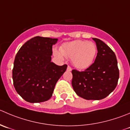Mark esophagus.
Returning a JSON list of instances; mask_svg holds the SVG:
<instances>
[{"label":"esophagus","instance_id":"obj_1","mask_svg":"<svg viewBox=\"0 0 130 130\" xmlns=\"http://www.w3.org/2000/svg\"><path fill=\"white\" fill-rule=\"evenodd\" d=\"M67 70H68V71H71V70H72V68L70 67V66H68L67 67Z\"/></svg>","mask_w":130,"mask_h":130}]
</instances>
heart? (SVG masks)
<instances>
[{
    "label": "heart",
    "mask_w": 130,
    "mask_h": 130,
    "mask_svg": "<svg viewBox=\"0 0 130 130\" xmlns=\"http://www.w3.org/2000/svg\"><path fill=\"white\" fill-rule=\"evenodd\" d=\"M53 53L58 58L62 59L63 56L71 58L75 67L85 69L93 63L97 53V47L93 42L77 40L65 43L60 48V51L54 50Z\"/></svg>",
    "instance_id": "b5f03b06"
}]
</instances>
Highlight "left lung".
Listing matches in <instances>:
<instances>
[{"mask_svg":"<svg viewBox=\"0 0 130 130\" xmlns=\"http://www.w3.org/2000/svg\"><path fill=\"white\" fill-rule=\"evenodd\" d=\"M97 53L94 62L83 72L72 70V85L79 96L86 100H102L116 87L119 72L114 51L102 41L93 38Z\"/></svg>","mask_w":130,"mask_h":130,"instance_id":"1","label":"left lung"}]
</instances>
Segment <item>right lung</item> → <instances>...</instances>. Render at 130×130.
<instances>
[{
	"instance_id": "right-lung-1",
	"label": "right lung",
	"mask_w": 130,
	"mask_h": 130,
	"mask_svg": "<svg viewBox=\"0 0 130 130\" xmlns=\"http://www.w3.org/2000/svg\"><path fill=\"white\" fill-rule=\"evenodd\" d=\"M58 39L37 36L25 42L19 50L12 69L13 84L25 101L39 103L52 96L56 83L67 65L51 62L53 45Z\"/></svg>"
}]
</instances>
